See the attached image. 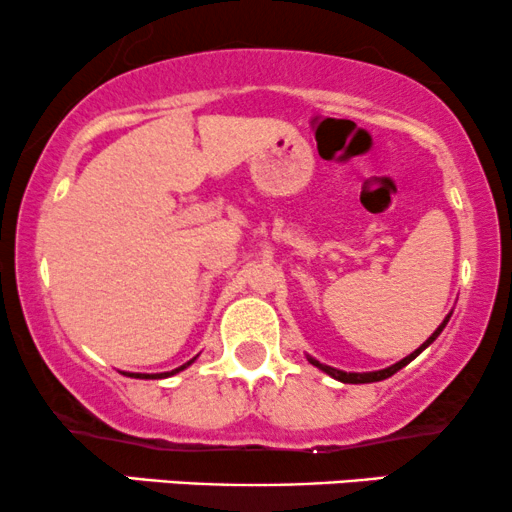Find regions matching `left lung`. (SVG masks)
<instances>
[{"mask_svg":"<svg viewBox=\"0 0 512 512\" xmlns=\"http://www.w3.org/2000/svg\"><path fill=\"white\" fill-rule=\"evenodd\" d=\"M450 315H452V313H450ZM450 315H448V317H445V320H443V322H440V325H438V330H436V332H433V334H431V337H428V339H426V342H424V344H421V346H419V349H416V351H414V354H409L407 358H402V361H397V363H395V366H390V368H383V370H375V373H344V370H337V368H332V366H325V363L315 361V358H310V356H308V361H310V363H313V366H317V368H320V370H325V373H327V375H332V378H334V380H339V383H349V385H361V383H378V380H385V378H390V375H395L399 368H404V366H407V363H409V361H414V358H416V356H419V354H421V351H424L428 344H433V342H436V337H438V334H440V332H443V327H445V325H448Z\"/></svg>","mask_w":512,"mask_h":512,"instance_id":"8db88e82","label":"left lung"}]
</instances>
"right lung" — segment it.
Returning a JSON list of instances; mask_svg holds the SVG:
<instances>
[{
  "mask_svg": "<svg viewBox=\"0 0 512 512\" xmlns=\"http://www.w3.org/2000/svg\"><path fill=\"white\" fill-rule=\"evenodd\" d=\"M192 361H195V358H192ZM192 361H187V363H185V366H180V368L170 370V373H156V375H149V373H132V375H134V378H142V380H144V378H168V375H173V373H180V370H182V368H187V366H190V363H192Z\"/></svg>",
  "mask_w": 512,
  "mask_h": 512,
  "instance_id": "1",
  "label": "right lung"
}]
</instances>
